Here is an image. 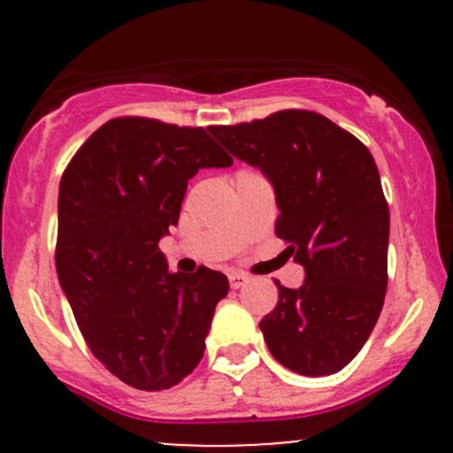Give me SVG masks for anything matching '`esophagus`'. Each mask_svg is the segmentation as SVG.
Instances as JSON below:
<instances>
[{"mask_svg": "<svg viewBox=\"0 0 453 453\" xmlns=\"http://www.w3.org/2000/svg\"><path fill=\"white\" fill-rule=\"evenodd\" d=\"M247 283H249L247 274H242V273H232L230 274V288L232 289H241L242 285H247Z\"/></svg>", "mask_w": 453, "mask_h": 453, "instance_id": "esophagus-1", "label": "esophagus"}]
</instances>
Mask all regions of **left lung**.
<instances>
[{
	"mask_svg": "<svg viewBox=\"0 0 453 453\" xmlns=\"http://www.w3.org/2000/svg\"><path fill=\"white\" fill-rule=\"evenodd\" d=\"M209 132L268 176L274 234L303 264V288L277 283L259 321L274 360L304 377L345 368L371 336L388 289L389 209L371 150L313 111H279Z\"/></svg>",
	"mask_w": 453,
	"mask_h": 453,
	"instance_id": "obj_1",
	"label": "left lung"
}]
</instances>
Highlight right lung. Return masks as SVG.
Returning <instances> with one entry per match:
<instances>
[{"label":"right lung","mask_w":453,"mask_h":453,"mask_svg":"<svg viewBox=\"0 0 453 453\" xmlns=\"http://www.w3.org/2000/svg\"><path fill=\"white\" fill-rule=\"evenodd\" d=\"M232 161L204 127L117 117L64 170L57 274L87 347L127 386L168 389L204 356L230 285L206 266L168 273L159 238L179 223L187 180Z\"/></svg>","instance_id":"obj_1"}]
</instances>
